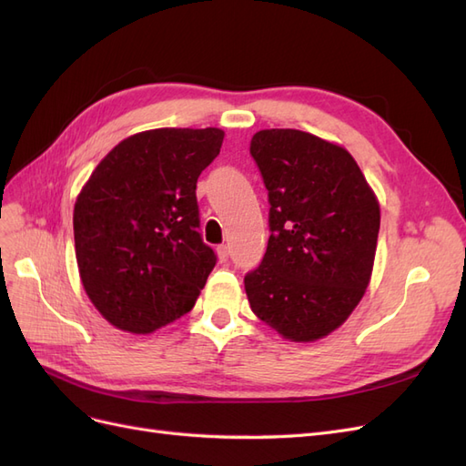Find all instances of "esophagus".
<instances>
[{"label":"esophagus","instance_id":"esophagus-1","mask_svg":"<svg viewBox=\"0 0 466 466\" xmlns=\"http://www.w3.org/2000/svg\"><path fill=\"white\" fill-rule=\"evenodd\" d=\"M218 258L221 260V262H225L229 258V247L228 245H219L218 247Z\"/></svg>","mask_w":466,"mask_h":466}]
</instances>
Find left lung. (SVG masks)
<instances>
[{
  "mask_svg": "<svg viewBox=\"0 0 466 466\" xmlns=\"http://www.w3.org/2000/svg\"><path fill=\"white\" fill-rule=\"evenodd\" d=\"M270 202V238L245 276L255 313L291 342L336 330L370 286L379 200L348 149L291 128L250 139Z\"/></svg>",
  "mask_w": 466,
  "mask_h": 466,
  "instance_id": "left-lung-1",
  "label": "left lung"
}]
</instances>
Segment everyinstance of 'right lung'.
<instances>
[{
  "label": "right lung",
  "mask_w": 466,
  "mask_h": 466,
  "mask_svg": "<svg viewBox=\"0 0 466 466\" xmlns=\"http://www.w3.org/2000/svg\"><path fill=\"white\" fill-rule=\"evenodd\" d=\"M219 128H157L112 147L74 208L79 278L112 327L151 334L187 315L216 266L200 237L196 182Z\"/></svg>",
  "instance_id": "add662e5"
}]
</instances>
